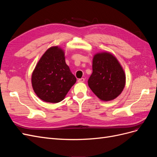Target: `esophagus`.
<instances>
[{
    "instance_id": "obj_1",
    "label": "esophagus",
    "mask_w": 157,
    "mask_h": 157,
    "mask_svg": "<svg viewBox=\"0 0 157 157\" xmlns=\"http://www.w3.org/2000/svg\"><path fill=\"white\" fill-rule=\"evenodd\" d=\"M84 80H85V79L84 78H79L78 80V82H84Z\"/></svg>"
}]
</instances>
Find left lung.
Listing matches in <instances>:
<instances>
[{
  "label": "left lung",
  "instance_id": "8db88e82",
  "mask_svg": "<svg viewBox=\"0 0 157 157\" xmlns=\"http://www.w3.org/2000/svg\"><path fill=\"white\" fill-rule=\"evenodd\" d=\"M126 76L115 56L107 52L95 55L92 73L88 80L92 91L103 101H111L119 96L124 88Z\"/></svg>",
  "mask_w": 157,
  "mask_h": 157
}]
</instances>
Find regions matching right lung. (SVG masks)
I'll list each match as a JSON object with an SVG mask.
<instances>
[{
  "instance_id": "right-lung-1",
  "label": "right lung",
  "mask_w": 157,
  "mask_h": 157,
  "mask_svg": "<svg viewBox=\"0 0 157 157\" xmlns=\"http://www.w3.org/2000/svg\"><path fill=\"white\" fill-rule=\"evenodd\" d=\"M64 52L51 47L36 65L31 78L34 92L42 100L49 103L62 101L77 78L66 64Z\"/></svg>"
}]
</instances>
